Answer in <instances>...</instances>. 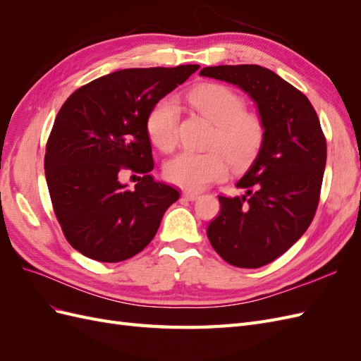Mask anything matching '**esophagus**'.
<instances>
[{
    "instance_id": "esophagus-1",
    "label": "esophagus",
    "mask_w": 361,
    "mask_h": 361,
    "mask_svg": "<svg viewBox=\"0 0 361 361\" xmlns=\"http://www.w3.org/2000/svg\"><path fill=\"white\" fill-rule=\"evenodd\" d=\"M182 195L190 202H194V200L199 199V192H194V191H183Z\"/></svg>"
}]
</instances>
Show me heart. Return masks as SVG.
I'll return each mask as SVG.
<instances>
[{
    "mask_svg": "<svg viewBox=\"0 0 361 361\" xmlns=\"http://www.w3.org/2000/svg\"><path fill=\"white\" fill-rule=\"evenodd\" d=\"M195 111L215 125L209 152L185 150L167 161L164 173L169 182L190 191H200L227 176V161L233 169L251 164L265 140L262 117L245 110V102L231 87L202 84L188 94ZM179 108L170 97L159 99L147 114L146 129L152 143L170 152L178 143Z\"/></svg>",
    "mask_w": 361,
    "mask_h": 361,
    "instance_id": "heart-1",
    "label": "heart"
}]
</instances>
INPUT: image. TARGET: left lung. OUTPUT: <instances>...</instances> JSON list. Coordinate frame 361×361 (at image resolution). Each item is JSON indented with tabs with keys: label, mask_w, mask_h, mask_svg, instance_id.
Instances as JSON below:
<instances>
[{
	"label": "left lung",
	"mask_w": 361,
	"mask_h": 361,
	"mask_svg": "<svg viewBox=\"0 0 361 361\" xmlns=\"http://www.w3.org/2000/svg\"><path fill=\"white\" fill-rule=\"evenodd\" d=\"M200 75L244 90L265 123L264 145L236 182L245 194L220 195L221 211L206 232L227 264L260 268L310 226L319 203L326 141L310 101L272 71L238 64L203 68Z\"/></svg>",
	"instance_id": "obj_1"
}]
</instances>
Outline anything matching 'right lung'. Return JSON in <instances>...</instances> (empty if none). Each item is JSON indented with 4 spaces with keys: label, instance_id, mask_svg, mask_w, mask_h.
Masks as SVG:
<instances>
[{
    "label": "right lung",
    "instance_id": "obj_1",
    "mask_svg": "<svg viewBox=\"0 0 361 361\" xmlns=\"http://www.w3.org/2000/svg\"><path fill=\"white\" fill-rule=\"evenodd\" d=\"M199 68L117 71L80 87L60 108L47 143L45 176L61 231L81 255L122 262L157 235L179 191L150 174L146 118ZM126 169L144 174L134 190L119 182Z\"/></svg>",
    "mask_w": 361,
    "mask_h": 361
}]
</instances>
